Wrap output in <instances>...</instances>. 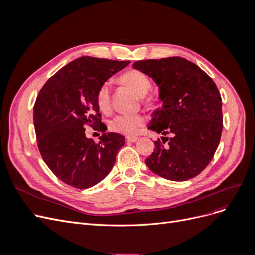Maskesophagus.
Masks as SVG:
<instances>
[{"label": "esophagus", "instance_id": "1", "mask_svg": "<svg viewBox=\"0 0 255 255\" xmlns=\"http://www.w3.org/2000/svg\"><path fill=\"white\" fill-rule=\"evenodd\" d=\"M138 139H139V138L136 137V136H130V137H127V140H128V142H136Z\"/></svg>", "mask_w": 255, "mask_h": 255}]
</instances>
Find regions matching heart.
Segmentation results:
<instances>
[{"label": "heart", "mask_w": 255, "mask_h": 255, "mask_svg": "<svg viewBox=\"0 0 255 255\" xmlns=\"http://www.w3.org/2000/svg\"><path fill=\"white\" fill-rule=\"evenodd\" d=\"M119 83L132 89L135 94L140 97V101L144 104H149L151 100L145 95L151 89V81L144 73L138 70H128L122 73L119 79ZM97 105L103 113L111 111L112 106V90L109 83L100 85L96 92ZM143 123V117L139 114H119L110 121L109 128L113 132L123 135H132L137 128Z\"/></svg>", "instance_id": "1"}]
</instances>
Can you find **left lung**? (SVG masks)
I'll list each match as a JSON object with an SVG mask.
<instances>
[{"mask_svg":"<svg viewBox=\"0 0 255 255\" xmlns=\"http://www.w3.org/2000/svg\"><path fill=\"white\" fill-rule=\"evenodd\" d=\"M133 68L156 83L161 109L148 128L164 135L145 165L170 181H187L201 173L218 148L223 128L222 101L214 81L182 57L138 60ZM165 134H171L170 138Z\"/></svg>","mask_w":255,"mask_h":255,"instance_id":"obj_1","label":"left lung"}]
</instances>
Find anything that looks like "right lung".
Here are the masks:
<instances>
[{"instance_id":"1","label":"right lung","mask_w":255,"mask_h":255,"mask_svg":"<svg viewBox=\"0 0 255 255\" xmlns=\"http://www.w3.org/2000/svg\"><path fill=\"white\" fill-rule=\"evenodd\" d=\"M129 61L83 56L58 70L40 89L34 105L38 149L44 163L69 186H95L114 167L125 136L104 133L96 92ZM87 125L104 135L97 144L87 138Z\"/></svg>"}]
</instances>
